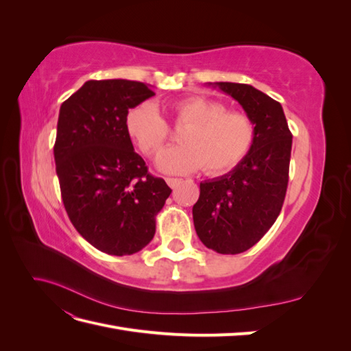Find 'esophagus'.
<instances>
[{
	"instance_id": "esophagus-1",
	"label": "esophagus",
	"mask_w": 351,
	"mask_h": 351,
	"mask_svg": "<svg viewBox=\"0 0 351 351\" xmlns=\"http://www.w3.org/2000/svg\"><path fill=\"white\" fill-rule=\"evenodd\" d=\"M167 183H168V186L171 187V189H176V187L180 186V183H182V180H180V178H174V177H168V178H167Z\"/></svg>"
}]
</instances>
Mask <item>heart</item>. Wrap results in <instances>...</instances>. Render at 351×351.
Wrapping results in <instances>:
<instances>
[{"instance_id":"1","label":"heart","mask_w":351,"mask_h":351,"mask_svg":"<svg viewBox=\"0 0 351 351\" xmlns=\"http://www.w3.org/2000/svg\"><path fill=\"white\" fill-rule=\"evenodd\" d=\"M167 111L177 125L186 129L180 133L183 145L158 158L164 173L184 174L204 167L208 174H226L249 155L254 143L256 130L250 117L227 111L219 101L193 95L168 104ZM124 129L147 158L156 156L169 139L168 124L151 102L137 104L127 111Z\"/></svg>"}]
</instances>
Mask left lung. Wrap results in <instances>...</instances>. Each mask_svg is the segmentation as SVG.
<instances>
[{
	"instance_id": "left-lung-1",
	"label": "left lung",
	"mask_w": 351,
	"mask_h": 351,
	"mask_svg": "<svg viewBox=\"0 0 351 351\" xmlns=\"http://www.w3.org/2000/svg\"><path fill=\"white\" fill-rule=\"evenodd\" d=\"M215 86L241 105L256 134L249 155L232 171L200 183L193 222L208 249L237 254L254 246L280 215L293 134L281 104L267 93L244 83L218 82Z\"/></svg>"
}]
</instances>
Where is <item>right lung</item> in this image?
<instances>
[{"label": "right lung", "mask_w": 351, "mask_h": 351, "mask_svg": "<svg viewBox=\"0 0 351 351\" xmlns=\"http://www.w3.org/2000/svg\"><path fill=\"white\" fill-rule=\"evenodd\" d=\"M154 95L142 82L89 80L60 108L54 159L62 204L79 234L114 256L154 239L155 217L171 195L124 129L125 112Z\"/></svg>", "instance_id": "right-lung-1"}]
</instances>
